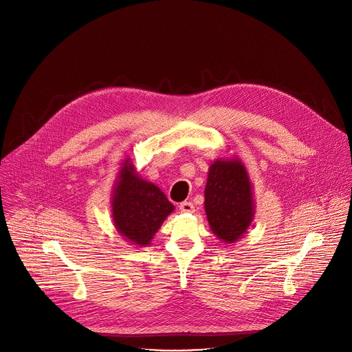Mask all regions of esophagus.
<instances>
[{
  "mask_svg": "<svg viewBox=\"0 0 352 352\" xmlns=\"http://www.w3.org/2000/svg\"><path fill=\"white\" fill-rule=\"evenodd\" d=\"M179 210L182 213H193L195 212V206H193L192 202H182L179 205Z\"/></svg>",
  "mask_w": 352,
  "mask_h": 352,
  "instance_id": "obj_1",
  "label": "esophagus"
}]
</instances>
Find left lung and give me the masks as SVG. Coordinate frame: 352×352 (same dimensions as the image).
Instances as JSON below:
<instances>
[{
	"instance_id": "1",
	"label": "left lung",
	"mask_w": 352,
	"mask_h": 352,
	"mask_svg": "<svg viewBox=\"0 0 352 352\" xmlns=\"http://www.w3.org/2000/svg\"><path fill=\"white\" fill-rule=\"evenodd\" d=\"M205 210L213 234L227 243L243 235L254 217L246 170L238 160H217L209 168Z\"/></svg>"
}]
</instances>
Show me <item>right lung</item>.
<instances>
[{
    "label": "right lung",
    "instance_id": "right-lung-1",
    "mask_svg": "<svg viewBox=\"0 0 352 352\" xmlns=\"http://www.w3.org/2000/svg\"><path fill=\"white\" fill-rule=\"evenodd\" d=\"M122 166L111 202L114 226L126 239L143 246L152 241L174 206L155 184L133 173L129 159Z\"/></svg>",
    "mask_w": 352,
    "mask_h": 352
}]
</instances>
